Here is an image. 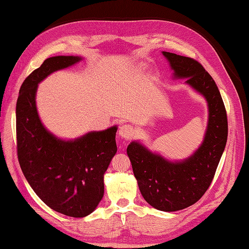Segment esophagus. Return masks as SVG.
Segmentation results:
<instances>
[{
	"label": "esophagus",
	"instance_id": "34e87169",
	"mask_svg": "<svg viewBox=\"0 0 249 249\" xmlns=\"http://www.w3.org/2000/svg\"><path fill=\"white\" fill-rule=\"evenodd\" d=\"M119 135L126 139V140H128V139L134 135V128H132V126L129 124H124L119 128Z\"/></svg>",
	"mask_w": 249,
	"mask_h": 249
}]
</instances>
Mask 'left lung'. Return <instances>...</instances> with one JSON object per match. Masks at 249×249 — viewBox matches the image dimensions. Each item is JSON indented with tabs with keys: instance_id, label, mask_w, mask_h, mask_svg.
<instances>
[{
	"instance_id": "1",
	"label": "left lung",
	"mask_w": 249,
	"mask_h": 249,
	"mask_svg": "<svg viewBox=\"0 0 249 249\" xmlns=\"http://www.w3.org/2000/svg\"><path fill=\"white\" fill-rule=\"evenodd\" d=\"M176 77L203 94L208 102L209 120L204 142L190 158L171 162L153 154L138 142L127 147L140 192L147 203L161 211H177L201 198L215 175L226 146L228 121L217 86L200 63L190 57L162 52Z\"/></svg>"
}]
</instances>
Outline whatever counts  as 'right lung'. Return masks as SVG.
Listing matches in <instances>:
<instances>
[{
  "label": "right lung",
  "instance_id": "1",
  "mask_svg": "<svg viewBox=\"0 0 249 249\" xmlns=\"http://www.w3.org/2000/svg\"><path fill=\"white\" fill-rule=\"evenodd\" d=\"M80 59H45L23 82L16 107L17 155L23 174L45 205L72 217L90 214L103 198L104 174L118 149V128L91 131L74 141L60 140L44 128L35 97L42 79Z\"/></svg>",
  "mask_w": 249,
  "mask_h": 249
}]
</instances>
